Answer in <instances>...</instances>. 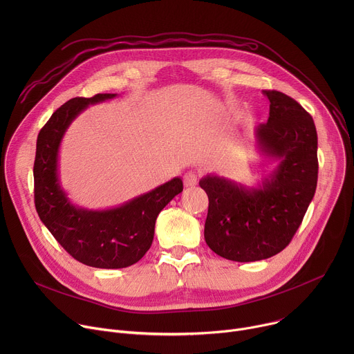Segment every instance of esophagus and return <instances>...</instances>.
Instances as JSON below:
<instances>
[{
	"instance_id": "obj_1",
	"label": "esophagus",
	"mask_w": 354,
	"mask_h": 354,
	"mask_svg": "<svg viewBox=\"0 0 354 354\" xmlns=\"http://www.w3.org/2000/svg\"><path fill=\"white\" fill-rule=\"evenodd\" d=\"M183 183L186 187H193L197 185V175L194 172H187L183 176Z\"/></svg>"
}]
</instances>
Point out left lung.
I'll use <instances>...</instances> for the list:
<instances>
[{"instance_id": "1", "label": "left lung", "mask_w": 354, "mask_h": 354, "mask_svg": "<svg viewBox=\"0 0 354 354\" xmlns=\"http://www.w3.org/2000/svg\"><path fill=\"white\" fill-rule=\"evenodd\" d=\"M268 123L255 129L261 153L277 160L259 187H245L216 175L198 185L209 196L205 239L221 258L255 262L277 255L292 239L315 194L318 136L311 115L279 91H263Z\"/></svg>"}]
</instances>
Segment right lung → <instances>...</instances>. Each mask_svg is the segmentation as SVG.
I'll list each match as a JSON object with an SVG mask.
<instances>
[{"mask_svg":"<svg viewBox=\"0 0 354 354\" xmlns=\"http://www.w3.org/2000/svg\"><path fill=\"white\" fill-rule=\"evenodd\" d=\"M116 93L73 97L41 127L33 165L35 206L41 223L78 262L99 269H122L137 263L154 239L156 220L183 190L180 178L109 210L75 207L59 182V148L71 122L89 105Z\"/></svg>","mask_w":354,"mask_h":354,"instance_id":"1","label":"right lung"}]
</instances>
